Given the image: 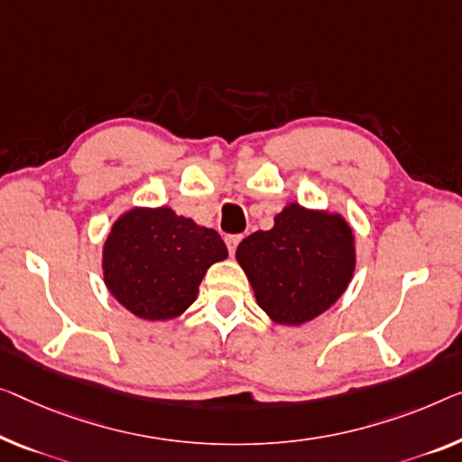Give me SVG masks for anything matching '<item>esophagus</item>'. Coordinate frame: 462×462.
Masks as SVG:
<instances>
[{
	"instance_id": "34e87169",
	"label": "esophagus",
	"mask_w": 462,
	"mask_h": 462,
	"mask_svg": "<svg viewBox=\"0 0 462 462\" xmlns=\"http://www.w3.org/2000/svg\"><path fill=\"white\" fill-rule=\"evenodd\" d=\"M240 240H243V236H240V234H230V236H226V246H228V253L230 254L236 253V246H238Z\"/></svg>"
}]
</instances>
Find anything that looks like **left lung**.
I'll use <instances>...</instances> for the list:
<instances>
[{
	"mask_svg": "<svg viewBox=\"0 0 462 462\" xmlns=\"http://www.w3.org/2000/svg\"><path fill=\"white\" fill-rule=\"evenodd\" d=\"M236 261L267 318L302 326L346 292L356 267L355 232L338 211L286 203L272 230L238 245Z\"/></svg>",
	"mask_w": 462,
	"mask_h": 462,
	"instance_id": "obj_1",
	"label": "left lung"
}]
</instances>
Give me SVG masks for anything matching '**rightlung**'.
Instances as JSON below:
<instances>
[{
	"instance_id": "obj_1",
	"label": "right lung",
	"mask_w": 462,
	"mask_h": 462,
	"mask_svg": "<svg viewBox=\"0 0 462 462\" xmlns=\"http://www.w3.org/2000/svg\"><path fill=\"white\" fill-rule=\"evenodd\" d=\"M226 257L213 228L171 208H130L107 232L101 272L109 294L134 318L170 321L197 300L205 273Z\"/></svg>"
}]
</instances>
